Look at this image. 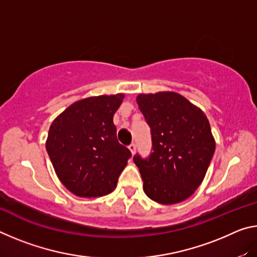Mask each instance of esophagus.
<instances>
[{
  "mask_svg": "<svg viewBox=\"0 0 257 257\" xmlns=\"http://www.w3.org/2000/svg\"><path fill=\"white\" fill-rule=\"evenodd\" d=\"M129 150L133 154H135V152H136V143H132V144L129 145Z\"/></svg>",
  "mask_w": 257,
  "mask_h": 257,
  "instance_id": "esophagus-1",
  "label": "esophagus"
}]
</instances>
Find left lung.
Returning a JSON list of instances; mask_svg holds the SVG:
<instances>
[{"instance_id":"obj_1","label":"left lung","mask_w":257,"mask_h":257,"mask_svg":"<svg viewBox=\"0 0 257 257\" xmlns=\"http://www.w3.org/2000/svg\"><path fill=\"white\" fill-rule=\"evenodd\" d=\"M137 103L152 138L150 155L134 156L145 194L165 205L185 201L202 184L214 155L210 122L177 93L141 94Z\"/></svg>"}]
</instances>
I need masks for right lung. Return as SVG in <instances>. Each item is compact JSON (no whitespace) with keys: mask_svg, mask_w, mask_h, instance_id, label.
Returning a JSON list of instances; mask_svg holds the SVG:
<instances>
[{"mask_svg":"<svg viewBox=\"0 0 257 257\" xmlns=\"http://www.w3.org/2000/svg\"><path fill=\"white\" fill-rule=\"evenodd\" d=\"M123 94L73 103L52 122L46 151L61 182L77 196L101 197L115 188L132 152L116 138L113 115Z\"/></svg>","mask_w":257,"mask_h":257,"instance_id":"add662e5","label":"right lung"}]
</instances>
